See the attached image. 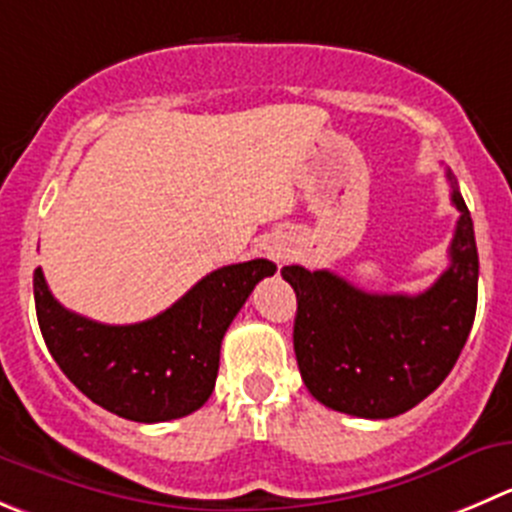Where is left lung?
<instances>
[{
  "mask_svg": "<svg viewBox=\"0 0 512 512\" xmlns=\"http://www.w3.org/2000/svg\"><path fill=\"white\" fill-rule=\"evenodd\" d=\"M460 211L450 266L427 291L367 294L332 271L284 266L296 291L294 352L306 389L329 410L387 420L420 405L455 367L478 309L472 218L447 170Z\"/></svg>",
  "mask_w": 512,
  "mask_h": 512,
  "instance_id": "obj_1",
  "label": "left lung"
}]
</instances>
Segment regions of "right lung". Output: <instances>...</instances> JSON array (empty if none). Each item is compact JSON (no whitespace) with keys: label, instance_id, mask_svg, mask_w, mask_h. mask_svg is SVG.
I'll return each instance as SVG.
<instances>
[{"label":"right lung","instance_id":"obj_1","mask_svg":"<svg viewBox=\"0 0 512 512\" xmlns=\"http://www.w3.org/2000/svg\"><path fill=\"white\" fill-rule=\"evenodd\" d=\"M274 271L266 259L223 266L163 314L113 326L65 309L37 269L34 306L47 349L85 397L125 420L168 422L206 405L223 334L253 286Z\"/></svg>","mask_w":512,"mask_h":512}]
</instances>
